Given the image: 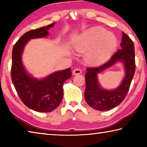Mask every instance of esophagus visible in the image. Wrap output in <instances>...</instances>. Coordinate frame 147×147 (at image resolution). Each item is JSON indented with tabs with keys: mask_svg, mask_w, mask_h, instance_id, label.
Returning <instances> with one entry per match:
<instances>
[{
	"mask_svg": "<svg viewBox=\"0 0 147 147\" xmlns=\"http://www.w3.org/2000/svg\"><path fill=\"white\" fill-rule=\"evenodd\" d=\"M73 73L74 75H77V74H80L82 73V71H81V69L77 68V69H74Z\"/></svg>",
	"mask_w": 147,
	"mask_h": 147,
	"instance_id": "34e87169",
	"label": "esophagus"
}]
</instances>
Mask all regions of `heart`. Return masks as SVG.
Wrapping results in <instances>:
<instances>
[{
    "mask_svg": "<svg viewBox=\"0 0 147 147\" xmlns=\"http://www.w3.org/2000/svg\"><path fill=\"white\" fill-rule=\"evenodd\" d=\"M117 46L115 35L102 27H95L80 37L75 48L81 53L87 52L86 59L89 63L98 64L112 55Z\"/></svg>",
    "mask_w": 147,
    "mask_h": 147,
    "instance_id": "b5f03b06",
    "label": "heart"
}]
</instances>
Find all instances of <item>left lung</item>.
<instances>
[{
    "label": "left lung",
    "instance_id": "obj_1",
    "mask_svg": "<svg viewBox=\"0 0 147 147\" xmlns=\"http://www.w3.org/2000/svg\"><path fill=\"white\" fill-rule=\"evenodd\" d=\"M121 49H119L109 60L100 66L88 67L86 74V102L98 111H107L120 104L125 98L135 73L136 61L134 45L128 35L123 32ZM119 61L125 65V76L121 85L113 90H106L99 85L97 74L110 67Z\"/></svg>",
    "mask_w": 147,
    "mask_h": 147
}]
</instances>
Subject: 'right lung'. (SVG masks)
<instances>
[{"label": "right lung", "instance_id": "obj_1", "mask_svg": "<svg viewBox=\"0 0 147 147\" xmlns=\"http://www.w3.org/2000/svg\"><path fill=\"white\" fill-rule=\"evenodd\" d=\"M55 23L26 32L14 45L12 50L11 80L19 98L28 108L39 112L48 113L58 107L63 99V84L71 78V68L56 71L38 80L27 73L21 56L30 39L45 38Z\"/></svg>", "mask_w": 147, "mask_h": 147}]
</instances>
